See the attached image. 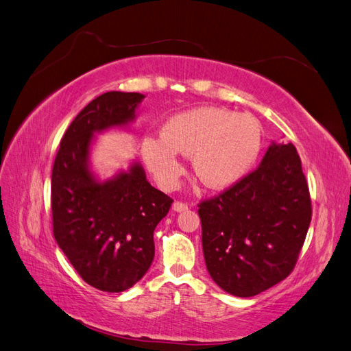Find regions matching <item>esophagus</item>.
I'll use <instances>...</instances> for the list:
<instances>
[{
  "mask_svg": "<svg viewBox=\"0 0 351 351\" xmlns=\"http://www.w3.org/2000/svg\"><path fill=\"white\" fill-rule=\"evenodd\" d=\"M172 208H173V212H178V213H181V212H186V210H188V204H185V203H179V202H175V203H173V206H172Z\"/></svg>",
  "mask_w": 351,
  "mask_h": 351,
  "instance_id": "34e87169",
  "label": "esophagus"
}]
</instances>
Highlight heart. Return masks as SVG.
<instances>
[{
  "instance_id": "1",
  "label": "heart",
  "mask_w": 351,
  "mask_h": 351,
  "mask_svg": "<svg viewBox=\"0 0 351 351\" xmlns=\"http://www.w3.org/2000/svg\"><path fill=\"white\" fill-rule=\"evenodd\" d=\"M263 134L258 120L222 107H195L170 116L160 136H144L141 156L157 184L173 189L191 156L194 175L210 189L238 184L256 165Z\"/></svg>"
}]
</instances>
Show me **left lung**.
I'll return each mask as SVG.
<instances>
[{
  "mask_svg": "<svg viewBox=\"0 0 351 351\" xmlns=\"http://www.w3.org/2000/svg\"><path fill=\"white\" fill-rule=\"evenodd\" d=\"M202 243L213 281L235 297H253L285 279L312 220L308 186L293 144L272 141L258 167L203 202Z\"/></svg>",
  "mask_w": 351,
  "mask_h": 351,
  "instance_id": "left-lung-1",
  "label": "left lung"
}]
</instances>
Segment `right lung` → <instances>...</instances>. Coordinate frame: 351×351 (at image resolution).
Returning a JSON list of instances; mask_svg holds the SVG:
<instances>
[{"label":"right lung","mask_w":351,"mask_h":351,"mask_svg":"<svg viewBox=\"0 0 351 351\" xmlns=\"http://www.w3.org/2000/svg\"><path fill=\"white\" fill-rule=\"evenodd\" d=\"M144 98L110 91L93 99L67 128L54 160V238L84 281L106 293H122L147 274L154 229L172 204L136 160L106 179L93 169L97 135L129 131Z\"/></svg>","instance_id":"1"}]
</instances>
